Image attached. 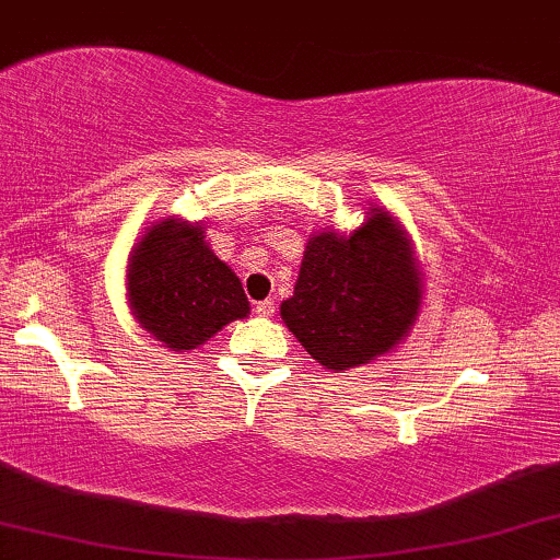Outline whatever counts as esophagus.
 Here are the masks:
<instances>
[{"label":"esophagus","instance_id":"obj_1","mask_svg":"<svg viewBox=\"0 0 560 560\" xmlns=\"http://www.w3.org/2000/svg\"><path fill=\"white\" fill-rule=\"evenodd\" d=\"M254 312H257V316H265V319H269V316H275V301H259Z\"/></svg>","mask_w":560,"mask_h":560}]
</instances>
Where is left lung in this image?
<instances>
[{
	"label": "left lung",
	"mask_w": 560,
	"mask_h": 560,
	"mask_svg": "<svg viewBox=\"0 0 560 560\" xmlns=\"http://www.w3.org/2000/svg\"><path fill=\"white\" fill-rule=\"evenodd\" d=\"M423 280L410 238L384 207L350 236L308 238L293 295L280 316L306 353L335 374L395 350L418 319Z\"/></svg>",
	"instance_id": "left-lung-1"
}]
</instances>
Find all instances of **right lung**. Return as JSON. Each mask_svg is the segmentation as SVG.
<instances>
[{"label": "right lung", "mask_w": 560, "mask_h": 560, "mask_svg": "<svg viewBox=\"0 0 560 560\" xmlns=\"http://www.w3.org/2000/svg\"><path fill=\"white\" fill-rule=\"evenodd\" d=\"M127 295L144 332L176 353L199 348L248 314L236 272L207 246L205 228L182 218L144 231L129 254Z\"/></svg>", "instance_id": "add662e5"}]
</instances>
